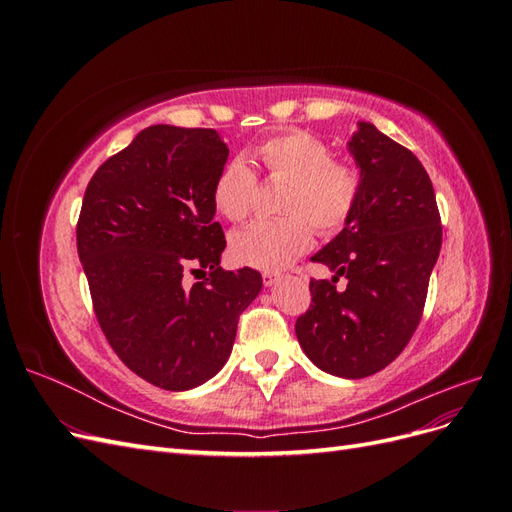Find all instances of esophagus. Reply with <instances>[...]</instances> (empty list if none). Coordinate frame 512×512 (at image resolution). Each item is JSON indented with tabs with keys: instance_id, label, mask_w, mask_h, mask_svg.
I'll return each mask as SVG.
<instances>
[{
	"instance_id": "obj_1",
	"label": "esophagus",
	"mask_w": 512,
	"mask_h": 512,
	"mask_svg": "<svg viewBox=\"0 0 512 512\" xmlns=\"http://www.w3.org/2000/svg\"><path fill=\"white\" fill-rule=\"evenodd\" d=\"M262 282H265V286H275L277 282H280V273H271V271H267V273H262Z\"/></svg>"
}]
</instances>
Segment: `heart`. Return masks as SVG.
<instances>
[{"label": "heart", "mask_w": 512, "mask_h": 512, "mask_svg": "<svg viewBox=\"0 0 512 512\" xmlns=\"http://www.w3.org/2000/svg\"><path fill=\"white\" fill-rule=\"evenodd\" d=\"M267 175L286 179L280 220H258L230 239L237 262L260 271H280L312 247L316 226L322 235L342 230L361 198V170L352 162L331 160L329 145L303 130H286L265 138L252 151ZM256 175L235 158L222 166L213 183V205L226 220L243 222L254 209Z\"/></svg>", "instance_id": "obj_1"}]
</instances>
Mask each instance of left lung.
<instances>
[{"label":"left lung","instance_id":"obj_1","mask_svg":"<svg viewBox=\"0 0 512 512\" xmlns=\"http://www.w3.org/2000/svg\"><path fill=\"white\" fill-rule=\"evenodd\" d=\"M348 151L363 179L359 205L312 256L335 275L309 282L312 305L294 331L316 367L356 380L384 369L410 342L440 256L442 226L431 179L412 151L367 121L356 123ZM342 274L349 286L337 291Z\"/></svg>","mask_w":512,"mask_h":512}]
</instances>
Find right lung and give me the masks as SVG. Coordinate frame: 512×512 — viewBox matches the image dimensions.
Segmentation results:
<instances>
[{"instance_id":"1","label":"right lung","mask_w":512,"mask_h":512,"mask_svg":"<svg viewBox=\"0 0 512 512\" xmlns=\"http://www.w3.org/2000/svg\"><path fill=\"white\" fill-rule=\"evenodd\" d=\"M228 160L215 130L151 126L91 177L76 247L100 327L134 374L166 391L213 378L235 344L258 271L220 267L213 183ZM210 269L185 287L188 270Z\"/></svg>"}]
</instances>
